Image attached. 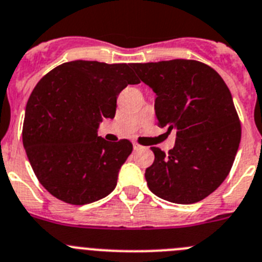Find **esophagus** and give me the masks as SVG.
<instances>
[{"instance_id": "1", "label": "esophagus", "mask_w": 262, "mask_h": 262, "mask_svg": "<svg viewBox=\"0 0 262 262\" xmlns=\"http://www.w3.org/2000/svg\"><path fill=\"white\" fill-rule=\"evenodd\" d=\"M141 145H139V144H136V143H134V149L135 150H139V149H141Z\"/></svg>"}]
</instances>
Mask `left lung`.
<instances>
[{"label":"left lung","instance_id":"obj_1","mask_svg":"<svg viewBox=\"0 0 262 262\" xmlns=\"http://www.w3.org/2000/svg\"><path fill=\"white\" fill-rule=\"evenodd\" d=\"M140 80L156 93L158 126L175 145L153 147L145 170L150 191L175 204H193L214 192L234 164L242 128L232 96L220 74L193 59L133 63Z\"/></svg>","mask_w":262,"mask_h":262}]
</instances>
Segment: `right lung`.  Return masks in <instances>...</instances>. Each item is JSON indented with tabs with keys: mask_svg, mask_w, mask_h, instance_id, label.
<instances>
[{
	"mask_svg": "<svg viewBox=\"0 0 262 262\" xmlns=\"http://www.w3.org/2000/svg\"><path fill=\"white\" fill-rule=\"evenodd\" d=\"M131 63L71 61L48 73L28 98L23 145L38 182L54 198L84 205L113 192L133 152L123 139L98 136L102 119H113L117 97L138 84Z\"/></svg>",
	"mask_w": 262,
	"mask_h": 262,
	"instance_id": "obj_1",
	"label": "right lung"
}]
</instances>
